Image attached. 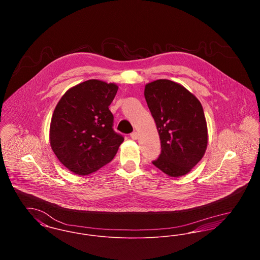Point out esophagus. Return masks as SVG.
I'll use <instances>...</instances> for the list:
<instances>
[{
    "label": "esophagus",
    "mask_w": 260,
    "mask_h": 260,
    "mask_svg": "<svg viewBox=\"0 0 260 260\" xmlns=\"http://www.w3.org/2000/svg\"><path fill=\"white\" fill-rule=\"evenodd\" d=\"M131 137L133 138V139H137L138 138V133H136V132H134L133 134H131Z\"/></svg>",
    "instance_id": "34e87169"
}]
</instances>
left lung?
I'll use <instances>...</instances> for the list:
<instances>
[{"label": "left lung", "mask_w": 260, "mask_h": 260, "mask_svg": "<svg viewBox=\"0 0 260 260\" xmlns=\"http://www.w3.org/2000/svg\"><path fill=\"white\" fill-rule=\"evenodd\" d=\"M144 96L161 140V155L153 165L171 177L185 175L208 147L201 102L182 85L166 79L146 84Z\"/></svg>", "instance_id": "1"}]
</instances>
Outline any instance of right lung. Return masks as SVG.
I'll return each instance as SVG.
<instances>
[{
  "label": "right lung",
  "mask_w": 260,
  "mask_h": 260,
  "mask_svg": "<svg viewBox=\"0 0 260 260\" xmlns=\"http://www.w3.org/2000/svg\"><path fill=\"white\" fill-rule=\"evenodd\" d=\"M119 87L87 80L59 99L50 125V147L57 159L78 175L95 173L113 160L124 137L113 131L109 105Z\"/></svg>",
  "instance_id": "add662e5"
}]
</instances>
